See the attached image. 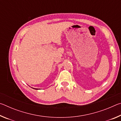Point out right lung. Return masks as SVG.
I'll return each instance as SVG.
<instances>
[{
	"label": "right lung",
	"instance_id": "add662e5",
	"mask_svg": "<svg viewBox=\"0 0 121 121\" xmlns=\"http://www.w3.org/2000/svg\"><path fill=\"white\" fill-rule=\"evenodd\" d=\"M36 89V90H37V89Z\"/></svg>",
	"mask_w": 121,
	"mask_h": 121
}]
</instances>
